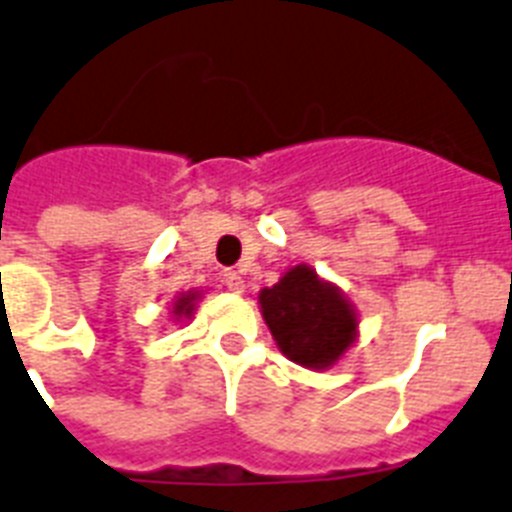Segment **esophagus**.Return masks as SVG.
<instances>
[{
	"mask_svg": "<svg viewBox=\"0 0 512 512\" xmlns=\"http://www.w3.org/2000/svg\"><path fill=\"white\" fill-rule=\"evenodd\" d=\"M223 283H226V289L236 291V294H239V291H244V278L239 276L236 270H226V273H223Z\"/></svg>",
	"mask_w": 512,
	"mask_h": 512,
	"instance_id": "34e87169",
	"label": "esophagus"
}]
</instances>
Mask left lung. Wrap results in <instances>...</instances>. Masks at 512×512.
I'll return each instance as SVG.
<instances>
[{
    "instance_id": "obj_1",
    "label": "left lung",
    "mask_w": 512,
    "mask_h": 512,
    "mask_svg": "<svg viewBox=\"0 0 512 512\" xmlns=\"http://www.w3.org/2000/svg\"><path fill=\"white\" fill-rule=\"evenodd\" d=\"M257 302L281 354L307 369L338 364L359 336L354 304L307 263L286 270L276 286H265Z\"/></svg>"
}]
</instances>
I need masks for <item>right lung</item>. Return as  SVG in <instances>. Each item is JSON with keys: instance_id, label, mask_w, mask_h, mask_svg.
Segmentation results:
<instances>
[{"instance_id": "add662e5", "label": "right lung", "mask_w": 512, "mask_h": 512, "mask_svg": "<svg viewBox=\"0 0 512 512\" xmlns=\"http://www.w3.org/2000/svg\"><path fill=\"white\" fill-rule=\"evenodd\" d=\"M200 296H203L200 291H182V294L171 302V320H192V315H195V304L200 302Z\"/></svg>"}]
</instances>
